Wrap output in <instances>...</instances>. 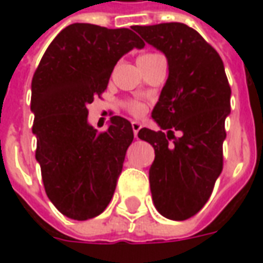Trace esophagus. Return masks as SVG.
Wrapping results in <instances>:
<instances>
[{
    "label": "esophagus",
    "mask_w": 263,
    "mask_h": 263,
    "mask_svg": "<svg viewBox=\"0 0 263 263\" xmlns=\"http://www.w3.org/2000/svg\"><path fill=\"white\" fill-rule=\"evenodd\" d=\"M132 129H134V135H135V138H138V132H139V129L142 128V125L138 122V121H132Z\"/></svg>",
    "instance_id": "34e87169"
}]
</instances>
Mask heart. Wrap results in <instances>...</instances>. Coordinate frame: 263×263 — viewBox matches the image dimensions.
I'll list each match as a JSON object with an SVG mask.
<instances>
[{
  "mask_svg": "<svg viewBox=\"0 0 263 263\" xmlns=\"http://www.w3.org/2000/svg\"><path fill=\"white\" fill-rule=\"evenodd\" d=\"M160 54L158 53H145L142 56H139V59H138V63H141V62H146V60L155 59V58H158ZM126 109L131 112L132 115H135V117H139V115H142L145 111H146V105L141 101H128L126 103Z\"/></svg>",
  "mask_w": 263,
  "mask_h": 263,
  "instance_id": "heart-1",
  "label": "heart"
}]
</instances>
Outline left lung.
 I'll return each mask as SVG.
<instances>
[{
  "label": "left lung",
  "instance_id": "left-lung-1",
  "mask_svg": "<svg viewBox=\"0 0 263 263\" xmlns=\"http://www.w3.org/2000/svg\"><path fill=\"white\" fill-rule=\"evenodd\" d=\"M132 29L167 58L169 77L152 111L167 134L142 128L138 137L155 149L149 183L156 209L184 221L209 201L222 171L231 87L220 54L193 28L166 22Z\"/></svg>",
  "mask_w": 263,
  "mask_h": 263
}]
</instances>
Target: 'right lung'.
<instances>
[{
  "label": "right lung",
  "instance_id": "add662e5",
  "mask_svg": "<svg viewBox=\"0 0 263 263\" xmlns=\"http://www.w3.org/2000/svg\"><path fill=\"white\" fill-rule=\"evenodd\" d=\"M145 43L128 28L92 24L66 26L49 45L32 79L35 158L49 200L71 220L94 218L107 209L134 139L131 122L114 115L97 132L87 122L117 62Z\"/></svg>",
  "mask_w": 263,
  "mask_h": 263
}]
</instances>
